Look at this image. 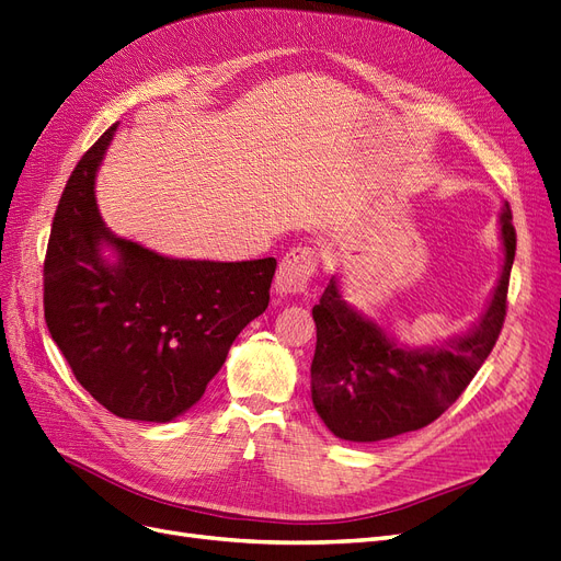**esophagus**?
Masks as SVG:
<instances>
[{
    "label": "esophagus",
    "instance_id": "obj_1",
    "mask_svg": "<svg viewBox=\"0 0 561 561\" xmlns=\"http://www.w3.org/2000/svg\"><path fill=\"white\" fill-rule=\"evenodd\" d=\"M319 267L314 247H296L279 261L275 288L279 294H305Z\"/></svg>",
    "mask_w": 561,
    "mask_h": 561
}]
</instances>
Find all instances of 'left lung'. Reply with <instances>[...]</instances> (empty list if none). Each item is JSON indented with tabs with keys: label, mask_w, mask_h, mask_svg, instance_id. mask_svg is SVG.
<instances>
[{
	"label": "left lung",
	"mask_w": 561,
	"mask_h": 561,
	"mask_svg": "<svg viewBox=\"0 0 561 561\" xmlns=\"http://www.w3.org/2000/svg\"><path fill=\"white\" fill-rule=\"evenodd\" d=\"M504 270L481 323L469 335L430 351L402 348L354 312L330 279L314 305L317 351L312 402L328 430L346 442H381L437 421L458 400L500 340L506 319L515 228L502 213Z\"/></svg>",
	"instance_id": "obj_1"
}]
</instances>
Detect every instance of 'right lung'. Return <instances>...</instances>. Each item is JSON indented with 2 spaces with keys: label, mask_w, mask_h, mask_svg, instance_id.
Listing matches in <instances>:
<instances>
[{
  "label": "right lung",
  "mask_w": 561,
  "mask_h": 561,
  "mask_svg": "<svg viewBox=\"0 0 561 561\" xmlns=\"http://www.w3.org/2000/svg\"><path fill=\"white\" fill-rule=\"evenodd\" d=\"M115 129L80 157L57 203L44 312L73 377L101 407L165 423L203 398L240 330L265 312L277 261H182L115 238L94 198ZM103 243L117 264L102 261Z\"/></svg>",
  "instance_id": "1"
}]
</instances>
